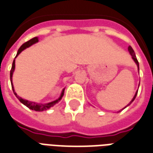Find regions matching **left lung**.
Returning <instances> with one entry per match:
<instances>
[{
    "mask_svg": "<svg viewBox=\"0 0 153 153\" xmlns=\"http://www.w3.org/2000/svg\"><path fill=\"white\" fill-rule=\"evenodd\" d=\"M128 51H129V53H130V54H131V56H132V59L134 60V62H135V64H136V65H137V67H138V71H140V66H139V62H138V60H137L136 56H135V53H134V50H133V48H131V46H129V47H128ZM139 87H140V84H139ZM137 93H138V90H137V91H136V92H135V94H134V97H133V99L131 100V102H130V104H128V105H126L125 108H126V107H127L128 105H131V103L134 101V99H135V97H136V96H137ZM123 109H122V110H123ZM122 110H120V111H118V112H117V113H119V112H121V111H122Z\"/></svg>",
    "mask_w": 153,
    "mask_h": 153,
    "instance_id": "left-lung-1",
    "label": "left lung"
}]
</instances>
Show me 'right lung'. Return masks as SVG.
I'll return each mask as SVG.
<instances>
[{
    "mask_svg": "<svg viewBox=\"0 0 153 153\" xmlns=\"http://www.w3.org/2000/svg\"><path fill=\"white\" fill-rule=\"evenodd\" d=\"M38 41H39V38H38V37H34V38H32V39H30V40H28L27 42L24 43V44H23V45L19 48V50H18V53H17V55L16 56H15V58H16L17 56H19V54L21 53L24 49H26V48H28V47H30V46H31V45H34V44H36V43H37ZM14 69H15V59L13 60V64H12V68H11V71H10V82H11V86H12V89H13V93H14V95L16 96L17 98L19 100V101H20V102L22 103V104H23L24 105H26L27 108H29L30 109H31V110H35V111H37V112H41V111H44V110H47V109H48V108H50L51 107H53L54 105H56V103L59 102L60 100H62V97L64 96V91H65V88L62 90V93H61V96H60V97L58 98V99L55 100H53V101H51V102L49 103H46V104L36 103V102H34V101H29V100H27L22 99V98H21V97H19V96L17 95V93L15 92V91H14V88H13L12 78H13V71H14Z\"/></svg>",
    "mask_w": 153,
    "mask_h": 153,
    "instance_id": "right-lung-1",
    "label": "right lung"
}]
</instances>
